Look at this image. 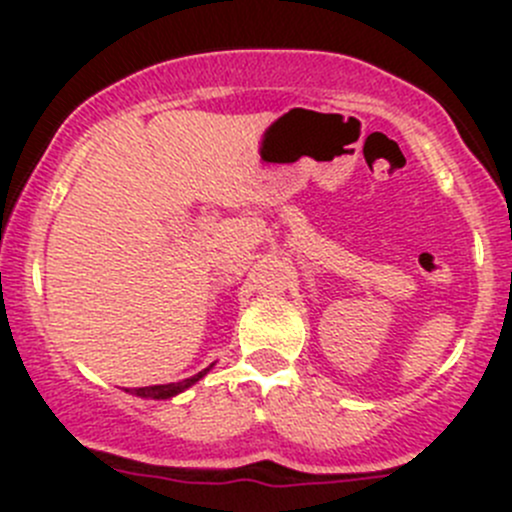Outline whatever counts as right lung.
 I'll use <instances>...</instances> for the list:
<instances>
[{
    "label": "right lung",
    "instance_id": "add662e5",
    "mask_svg": "<svg viewBox=\"0 0 512 512\" xmlns=\"http://www.w3.org/2000/svg\"><path fill=\"white\" fill-rule=\"evenodd\" d=\"M208 371V369H205ZM205 371H200V374L190 376V379H183V381H175V384H160V386H141V389H131V394L136 396H143V399H170V396L180 394V391H185L188 386H193L195 381L203 379Z\"/></svg>",
    "mask_w": 512,
    "mask_h": 512
}]
</instances>
